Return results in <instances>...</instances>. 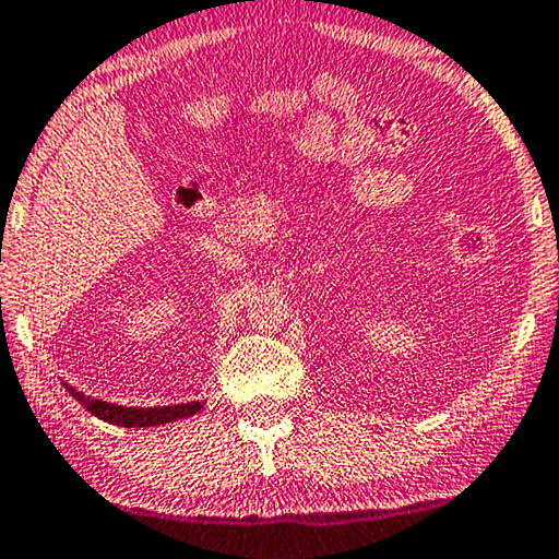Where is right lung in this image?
Segmentation results:
<instances>
[{
  "label": "right lung",
  "instance_id": "obj_1",
  "mask_svg": "<svg viewBox=\"0 0 559 559\" xmlns=\"http://www.w3.org/2000/svg\"><path fill=\"white\" fill-rule=\"evenodd\" d=\"M67 391L72 397H76L88 413L96 415V418L111 425H121V428H152V425H164V423H174L181 418H191L197 415L203 403L193 401V403H181V405H162V407H123L117 403H106V401H94L84 393H79L76 388L67 385Z\"/></svg>",
  "mask_w": 559,
  "mask_h": 559
}]
</instances>
